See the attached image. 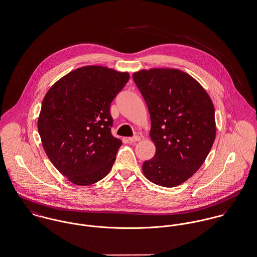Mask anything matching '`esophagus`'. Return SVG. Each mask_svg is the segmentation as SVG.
I'll use <instances>...</instances> for the list:
<instances>
[{
  "mask_svg": "<svg viewBox=\"0 0 257 257\" xmlns=\"http://www.w3.org/2000/svg\"><path fill=\"white\" fill-rule=\"evenodd\" d=\"M128 140H130V142H138V141H140V137H139V136H136V137H133V138H130L128 139Z\"/></svg>",
  "mask_w": 257,
  "mask_h": 257,
  "instance_id": "obj_1",
  "label": "esophagus"
}]
</instances>
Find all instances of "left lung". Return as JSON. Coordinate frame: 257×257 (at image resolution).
I'll use <instances>...</instances> for the list:
<instances>
[{
	"label": "left lung",
	"mask_w": 257,
	"mask_h": 257,
	"mask_svg": "<svg viewBox=\"0 0 257 257\" xmlns=\"http://www.w3.org/2000/svg\"><path fill=\"white\" fill-rule=\"evenodd\" d=\"M133 78L147 105L156 146L142 172L155 185L180 186L204 163L214 143L210 96L192 76L176 69L141 70Z\"/></svg>",
	"instance_id": "8db88e82"
}]
</instances>
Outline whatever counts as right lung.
Masks as SVG:
<instances>
[{
  "mask_svg": "<svg viewBox=\"0 0 257 257\" xmlns=\"http://www.w3.org/2000/svg\"><path fill=\"white\" fill-rule=\"evenodd\" d=\"M130 79L128 72L102 66L72 70L48 90L37 126L56 169L76 186L105 178L121 140L112 136L110 106Z\"/></svg>",
  "mask_w": 257,
  "mask_h": 257,
  "instance_id": "1",
  "label": "right lung"
}]
</instances>
